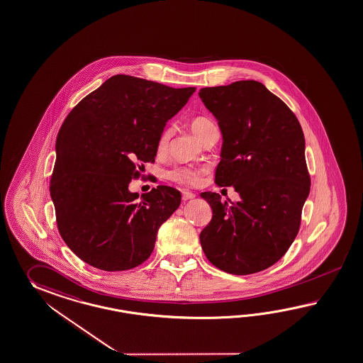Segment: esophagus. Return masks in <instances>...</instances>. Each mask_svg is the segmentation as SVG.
<instances>
[{"instance_id":"esophagus-1","label":"esophagus","mask_w":363,"mask_h":363,"mask_svg":"<svg viewBox=\"0 0 363 363\" xmlns=\"http://www.w3.org/2000/svg\"><path fill=\"white\" fill-rule=\"evenodd\" d=\"M194 196V193H191V191H186V190H184V191H182V199H184V201H189V199H193Z\"/></svg>"}]
</instances>
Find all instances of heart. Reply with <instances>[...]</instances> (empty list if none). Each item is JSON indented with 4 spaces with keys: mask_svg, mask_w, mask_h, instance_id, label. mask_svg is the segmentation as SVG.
<instances>
[{
    "mask_svg": "<svg viewBox=\"0 0 363 363\" xmlns=\"http://www.w3.org/2000/svg\"><path fill=\"white\" fill-rule=\"evenodd\" d=\"M190 128L201 139L204 133H208L210 130L216 128V127H215V124H213L211 119H208L206 116H195L190 122ZM170 133H172L170 127H165L160 133L159 139H157V152L159 153L167 150V145H168L169 139H170ZM203 172V169L177 167V168L172 169L169 172V178L172 181L177 182L179 185L196 186L201 184Z\"/></svg>",
    "mask_w": 363,
    "mask_h": 363,
    "instance_id": "heart-1",
    "label": "heart"
}]
</instances>
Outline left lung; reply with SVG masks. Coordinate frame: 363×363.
Here are the masks:
<instances>
[{
  "instance_id": "left-lung-1",
  "label": "left lung",
  "mask_w": 363,
  "mask_h": 363,
  "mask_svg": "<svg viewBox=\"0 0 363 363\" xmlns=\"http://www.w3.org/2000/svg\"><path fill=\"white\" fill-rule=\"evenodd\" d=\"M199 97L223 133L216 185L233 186L239 202L201 194L213 219L199 235L208 261L225 273L253 274L278 262L301 228L311 178L298 118L258 81L202 88Z\"/></svg>"
}]
</instances>
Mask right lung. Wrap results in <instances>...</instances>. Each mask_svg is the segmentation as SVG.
I'll use <instances>...</instances> for the list:
<instances>
[{"mask_svg":"<svg viewBox=\"0 0 363 363\" xmlns=\"http://www.w3.org/2000/svg\"><path fill=\"white\" fill-rule=\"evenodd\" d=\"M194 91L116 74L65 118L50 193L60 236L84 262L122 272L153 252L181 193L159 185L139 198L128 185L145 162H155L160 133Z\"/></svg>","mask_w":363,"mask_h":363,"instance_id":"right-lung-1","label":"right lung"}]
</instances>
